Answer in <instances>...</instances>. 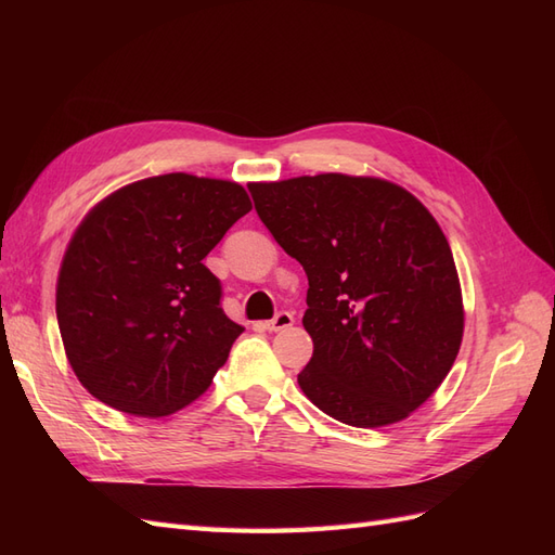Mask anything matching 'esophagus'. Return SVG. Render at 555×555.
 I'll return each instance as SVG.
<instances>
[{
  "instance_id": "obj_1",
  "label": "esophagus",
  "mask_w": 555,
  "mask_h": 555,
  "mask_svg": "<svg viewBox=\"0 0 555 555\" xmlns=\"http://www.w3.org/2000/svg\"><path fill=\"white\" fill-rule=\"evenodd\" d=\"M294 324V314L292 312H278L271 322H266L263 326L268 328V331H284V328H289Z\"/></svg>"
}]
</instances>
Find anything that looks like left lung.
Here are the masks:
<instances>
[{
    "instance_id": "obj_1",
    "label": "left lung",
    "mask_w": 555,
    "mask_h": 555,
    "mask_svg": "<svg viewBox=\"0 0 555 555\" xmlns=\"http://www.w3.org/2000/svg\"><path fill=\"white\" fill-rule=\"evenodd\" d=\"M247 188L259 220L308 275L314 351L298 386L347 426L402 422L444 382L463 340L461 282L440 224L379 178Z\"/></svg>"
}]
</instances>
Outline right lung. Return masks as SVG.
<instances>
[{
	"label": "right lung",
	"instance_id": "add662e5",
	"mask_svg": "<svg viewBox=\"0 0 555 555\" xmlns=\"http://www.w3.org/2000/svg\"><path fill=\"white\" fill-rule=\"evenodd\" d=\"M251 210L238 182L166 173L86 215L64 251L57 324L80 384L127 414L166 416L204 393L245 331L204 259Z\"/></svg>",
	"mask_w": 555,
	"mask_h": 555
}]
</instances>
